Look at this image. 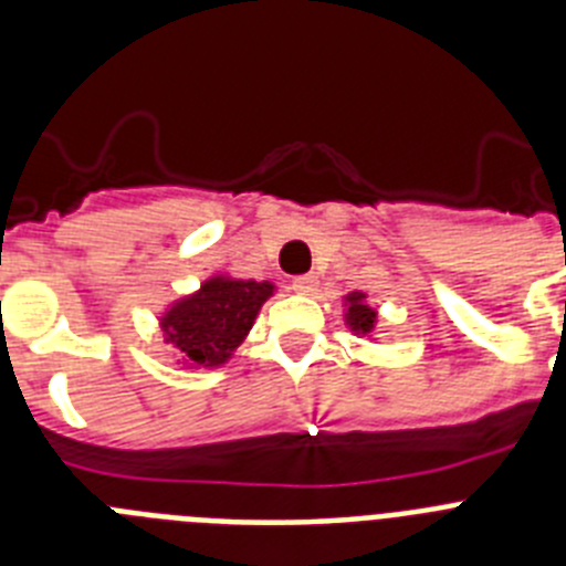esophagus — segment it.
I'll use <instances>...</instances> for the list:
<instances>
[{
	"label": "esophagus",
	"instance_id": "34e87169",
	"mask_svg": "<svg viewBox=\"0 0 566 566\" xmlns=\"http://www.w3.org/2000/svg\"><path fill=\"white\" fill-rule=\"evenodd\" d=\"M292 289L294 294H317V289H319V280L314 277V274H306V277H294L292 280Z\"/></svg>",
	"mask_w": 566,
	"mask_h": 566
}]
</instances>
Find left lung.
Wrapping results in <instances>:
<instances>
[{
  "mask_svg": "<svg viewBox=\"0 0 566 566\" xmlns=\"http://www.w3.org/2000/svg\"><path fill=\"white\" fill-rule=\"evenodd\" d=\"M343 317L345 326L352 328L357 337H371L374 328H377V308H371L365 303V292H352L343 297Z\"/></svg>",
  "mask_w": 566,
  "mask_h": 566,
  "instance_id": "obj_1",
  "label": "left lung"
}]
</instances>
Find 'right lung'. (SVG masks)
I'll use <instances>...</instances> for the list:
<instances>
[{
	"label": "right lung",
	"instance_id": "add662e5",
	"mask_svg": "<svg viewBox=\"0 0 566 566\" xmlns=\"http://www.w3.org/2000/svg\"><path fill=\"white\" fill-rule=\"evenodd\" d=\"M277 292L272 280H240L212 274L164 308L158 328L164 343L181 354L184 368H218L229 363L238 345L252 332L260 308Z\"/></svg>",
	"mask_w": 566,
	"mask_h": 566
}]
</instances>
